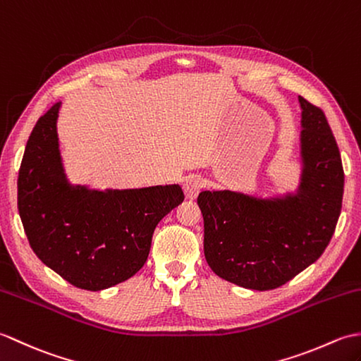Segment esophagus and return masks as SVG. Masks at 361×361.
<instances>
[{
  "label": "esophagus",
  "instance_id": "1",
  "mask_svg": "<svg viewBox=\"0 0 361 361\" xmlns=\"http://www.w3.org/2000/svg\"><path fill=\"white\" fill-rule=\"evenodd\" d=\"M204 187V180L199 176H190V178L183 183V190H185V196L188 199H196L199 191Z\"/></svg>",
  "mask_w": 361,
  "mask_h": 361
}]
</instances>
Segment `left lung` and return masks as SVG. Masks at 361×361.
Returning a JSON list of instances; mask_svg holds the SVG:
<instances>
[{
	"instance_id": "1",
	"label": "left lung",
	"mask_w": 361,
	"mask_h": 361,
	"mask_svg": "<svg viewBox=\"0 0 361 361\" xmlns=\"http://www.w3.org/2000/svg\"><path fill=\"white\" fill-rule=\"evenodd\" d=\"M301 179L296 193L256 197L202 191L204 253L228 283L271 290L315 262L337 227L344 173L324 113L301 95Z\"/></svg>"
}]
</instances>
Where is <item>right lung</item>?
<instances>
[{
  "mask_svg": "<svg viewBox=\"0 0 361 361\" xmlns=\"http://www.w3.org/2000/svg\"><path fill=\"white\" fill-rule=\"evenodd\" d=\"M61 102L38 118L18 173V212L32 250L85 290H103L147 262L160 219L183 201L179 185L91 190L69 183L57 118Z\"/></svg>",
  "mask_w": 361,
  "mask_h": 361,
  "instance_id": "add662e5",
  "label": "right lung"
}]
</instances>
